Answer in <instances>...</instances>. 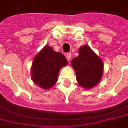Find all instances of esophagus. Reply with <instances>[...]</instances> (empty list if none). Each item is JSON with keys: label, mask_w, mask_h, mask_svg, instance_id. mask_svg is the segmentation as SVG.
<instances>
[{"label": "esophagus", "mask_w": 128, "mask_h": 128, "mask_svg": "<svg viewBox=\"0 0 128 128\" xmlns=\"http://www.w3.org/2000/svg\"><path fill=\"white\" fill-rule=\"evenodd\" d=\"M71 58H72V56H71V53H67L66 54V58L67 60H68V61H70V60H71Z\"/></svg>", "instance_id": "obj_1"}]
</instances>
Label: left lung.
<instances>
[{
    "instance_id": "1",
    "label": "left lung",
    "mask_w": 128,
    "mask_h": 128,
    "mask_svg": "<svg viewBox=\"0 0 128 128\" xmlns=\"http://www.w3.org/2000/svg\"><path fill=\"white\" fill-rule=\"evenodd\" d=\"M79 55L71 61L78 82L83 88L92 89L100 82L103 73V62L89 46H81Z\"/></svg>"
}]
</instances>
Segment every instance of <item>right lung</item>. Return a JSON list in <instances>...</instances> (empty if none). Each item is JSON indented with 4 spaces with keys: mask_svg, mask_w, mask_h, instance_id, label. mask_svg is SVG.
<instances>
[{
    "mask_svg": "<svg viewBox=\"0 0 128 128\" xmlns=\"http://www.w3.org/2000/svg\"><path fill=\"white\" fill-rule=\"evenodd\" d=\"M68 61L61 52L54 51L50 46H46L33 60L31 78L39 87L48 89L58 81V73Z\"/></svg>",
    "mask_w": 128,
    "mask_h": 128,
    "instance_id": "1",
    "label": "right lung"
}]
</instances>
